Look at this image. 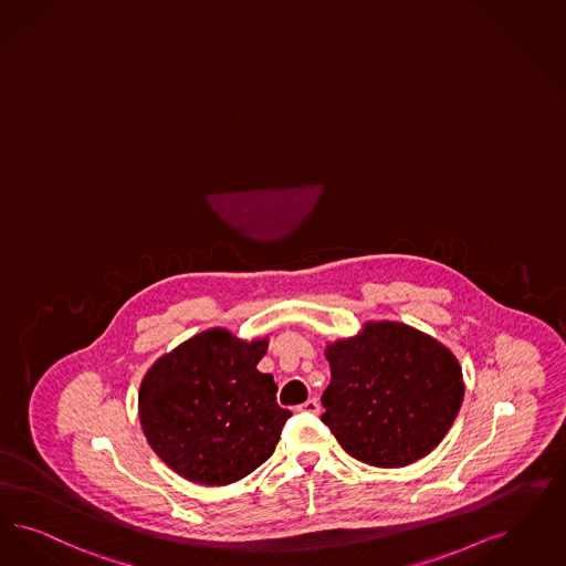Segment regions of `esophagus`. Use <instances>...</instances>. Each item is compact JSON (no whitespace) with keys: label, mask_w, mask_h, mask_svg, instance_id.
Returning <instances> with one entry per match:
<instances>
[{"label":"esophagus","mask_w":566,"mask_h":566,"mask_svg":"<svg viewBox=\"0 0 566 566\" xmlns=\"http://www.w3.org/2000/svg\"><path fill=\"white\" fill-rule=\"evenodd\" d=\"M298 411H307V413H317L319 411V401L312 397V399H307L303 406H298Z\"/></svg>","instance_id":"34e87169"}]
</instances>
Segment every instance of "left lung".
<instances>
[{
  "mask_svg": "<svg viewBox=\"0 0 566 566\" xmlns=\"http://www.w3.org/2000/svg\"><path fill=\"white\" fill-rule=\"evenodd\" d=\"M326 359L322 422L370 467H408L429 455L464 401L455 355L401 322H366L355 336L328 343Z\"/></svg>",
  "mask_w": 566,
  "mask_h": 566,
  "instance_id": "8db88e82",
  "label": "left lung"
}]
</instances>
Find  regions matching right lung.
Masks as SVG:
<instances>
[{"instance_id":"right-lung-1","label":"right lung","mask_w":566,"mask_h":566,"mask_svg":"<svg viewBox=\"0 0 566 566\" xmlns=\"http://www.w3.org/2000/svg\"><path fill=\"white\" fill-rule=\"evenodd\" d=\"M270 338L198 332L146 371L137 411L146 441L179 476L230 485L261 467L291 411L275 403L272 374L256 370Z\"/></svg>"}]
</instances>
